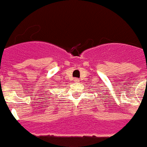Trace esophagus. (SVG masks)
Returning a JSON list of instances; mask_svg holds the SVG:
<instances>
[{
	"instance_id": "obj_1",
	"label": "esophagus",
	"mask_w": 147,
	"mask_h": 147,
	"mask_svg": "<svg viewBox=\"0 0 147 147\" xmlns=\"http://www.w3.org/2000/svg\"><path fill=\"white\" fill-rule=\"evenodd\" d=\"M79 79H74V82H76V83H79Z\"/></svg>"
}]
</instances>
